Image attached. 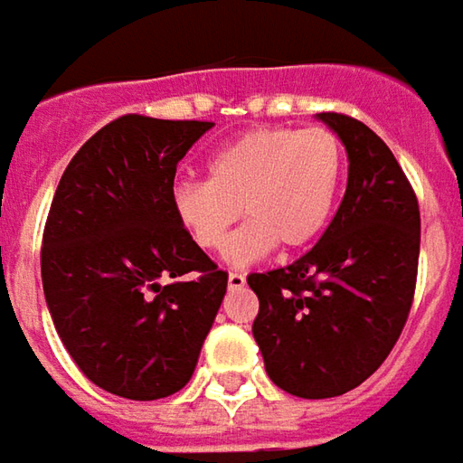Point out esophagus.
I'll return each mask as SVG.
<instances>
[{
    "label": "esophagus",
    "instance_id": "1",
    "mask_svg": "<svg viewBox=\"0 0 463 463\" xmlns=\"http://www.w3.org/2000/svg\"><path fill=\"white\" fill-rule=\"evenodd\" d=\"M229 288L232 290H237V288H244V282H247V278L241 275V272H229Z\"/></svg>",
    "mask_w": 463,
    "mask_h": 463
}]
</instances>
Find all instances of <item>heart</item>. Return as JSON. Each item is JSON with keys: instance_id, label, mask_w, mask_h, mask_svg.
<instances>
[{"instance_id": "b5f03b06", "label": "heart", "mask_w": 463, "mask_h": 463, "mask_svg": "<svg viewBox=\"0 0 463 463\" xmlns=\"http://www.w3.org/2000/svg\"><path fill=\"white\" fill-rule=\"evenodd\" d=\"M344 175L341 139L326 127H260L206 160V181H183L170 203L201 250L222 252L244 213L250 222L226 248L232 265L268 257L278 244L308 247L336 206Z\"/></svg>"}]
</instances>
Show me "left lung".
Here are the masks:
<instances>
[{
    "mask_svg": "<svg viewBox=\"0 0 463 463\" xmlns=\"http://www.w3.org/2000/svg\"><path fill=\"white\" fill-rule=\"evenodd\" d=\"M316 119L349 157L339 211L311 252L247 278L269 380L306 400L344 395L377 372L408 321L420 254L418 198L390 147L346 114Z\"/></svg>",
    "mask_w": 463,
    "mask_h": 463,
    "instance_id": "8db88e82",
    "label": "left lung"
}]
</instances>
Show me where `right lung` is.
I'll return each instance as SVG.
<instances>
[{
	"mask_svg": "<svg viewBox=\"0 0 463 463\" xmlns=\"http://www.w3.org/2000/svg\"><path fill=\"white\" fill-rule=\"evenodd\" d=\"M211 122L127 114L65 167L43 234V290L79 369L111 395L160 400L188 384L226 272L173 213L175 167Z\"/></svg>",
	"mask_w": 463,
	"mask_h": 463,
	"instance_id": "add662e5",
	"label": "right lung"
}]
</instances>
